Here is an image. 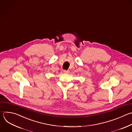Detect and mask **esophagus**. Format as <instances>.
<instances>
[{
	"label": "esophagus",
	"instance_id": "1",
	"mask_svg": "<svg viewBox=\"0 0 132 132\" xmlns=\"http://www.w3.org/2000/svg\"><path fill=\"white\" fill-rule=\"evenodd\" d=\"M63 72L65 73H68L69 72V70H64Z\"/></svg>",
	"mask_w": 132,
	"mask_h": 132
}]
</instances>
